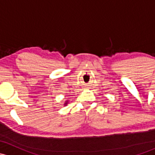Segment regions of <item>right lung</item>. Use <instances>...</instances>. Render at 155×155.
<instances>
[{
    "mask_svg": "<svg viewBox=\"0 0 155 155\" xmlns=\"http://www.w3.org/2000/svg\"><path fill=\"white\" fill-rule=\"evenodd\" d=\"M68 104V101H66V102H65V104H64V106H66Z\"/></svg>",
    "mask_w": 155,
    "mask_h": 155,
    "instance_id": "1",
    "label": "right lung"
}]
</instances>
